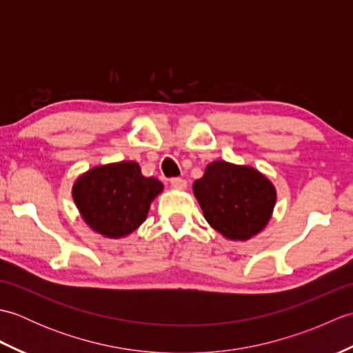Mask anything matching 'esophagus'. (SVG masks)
<instances>
[{
    "label": "esophagus",
    "instance_id": "obj_1",
    "mask_svg": "<svg viewBox=\"0 0 353 353\" xmlns=\"http://www.w3.org/2000/svg\"><path fill=\"white\" fill-rule=\"evenodd\" d=\"M170 182H171L172 188H176V190H185L186 188V181H183V179H181V177H172Z\"/></svg>",
    "mask_w": 353,
    "mask_h": 353
}]
</instances>
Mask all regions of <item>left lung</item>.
I'll list each match as a JSON object with an SVG mask.
<instances>
[{"label":"left lung","mask_w":353,"mask_h":353,"mask_svg":"<svg viewBox=\"0 0 353 353\" xmlns=\"http://www.w3.org/2000/svg\"><path fill=\"white\" fill-rule=\"evenodd\" d=\"M192 191L211 228L232 241L258 235L276 205L274 186L262 172L226 161L209 163Z\"/></svg>","instance_id":"left-lung-1"}]
</instances>
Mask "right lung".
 Returning <instances> with one entry per match:
<instances>
[{
    "label": "right lung",
    "mask_w": 353,
    "mask_h": 353,
    "mask_svg": "<svg viewBox=\"0 0 353 353\" xmlns=\"http://www.w3.org/2000/svg\"><path fill=\"white\" fill-rule=\"evenodd\" d=\"M163 190L162 182L142 176L133 161L94 167L72 186L81 219L97 234L123 238L145 221L150 205Z\"/></svg>",
    "instance_id": "1"
}]
</instances>
